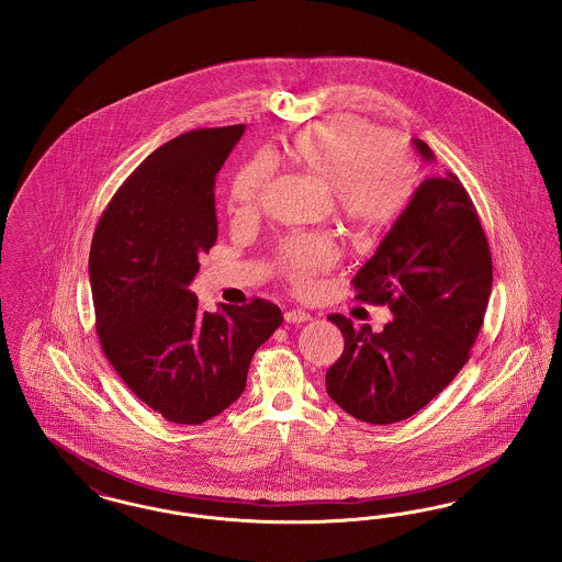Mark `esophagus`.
<instances>
[{
    "instance_id": "34e87169",
    "label": "esophagus",
    "mask_w": 562,
    "mask_h": 562,
    "mask_svg": "<svg viewBox=\"0 0 562 562\" xmlns=\"http://www.w3.org/2000/svg\"><path fill=\"white\" fill-rule=\"evenodd\" d=\"M284 321L289 324H303V322L312 321V316L303 310H291V312L284 314Z\"/></svg>"
}]
</instances>
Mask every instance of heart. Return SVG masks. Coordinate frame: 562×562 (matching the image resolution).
<instances>
[{
    "label": "heart",
    "mask_w": 562,
    "mask_h": 562,
    "mask_svg": "<svg viewBox=\"0 0 562 562\" xmlns=\"http://www.w3.org/2000/svg\"><path fill=\"white\" fill-rule=\"evenodd\" d=\"M289 156L333 191L335 211L360 229L392 223L415 189L411 154L360 120H339L294 134ZM273 175V161L259 156L244 164L232 186V211L257 213ZM280 271L296 291H310L316 276L337 261L335 244L324 236H296L280 246Z\"/></svg>",
    "instance_id": "heart-1"
}]
</instances>
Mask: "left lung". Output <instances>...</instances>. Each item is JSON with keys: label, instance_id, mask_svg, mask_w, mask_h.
Returning <instances> with one entry per match:
<instances>
[{"label": "left lung", "instance_id": "obj_1", "mask_svg": "<svg viewBox=\"0 0 562 562\" xmlns=\"http://www.w3.org/2000/svg\"><path fill=\"white\" fill-rule=\"evenodd\" d=\"M422 160L434 151L413 138ZM356 299L387 305L373 333L341 314L346 348L326 371V392L351 417L385 426L408 419L463 369L481 333L493 263L481 218L453 172L426 177L373 257L351 280Z\"/></svg>", "mask_w": 562, "mask_h": 562}]
</instances>
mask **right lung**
I'll list each match as a JSON object with an SVG mask.
<instances>
[{"instance_id": "obj_1", "label": "right lung", "mask_w": 562, "mask_h": 562, "mask_svg": "<svg viewBox=\"0 0 562 562\" xmlns=\"http://www.w3.org/2000/svg\"><path fill=\"white\" fill-rule=\"evenodd\" d=\"M244 124L181 134L115 191L90 246L97 333L111 367L164 419L198 426L240 398L282 324L266 299L200 312L189 291L216 241L214 179Z\"/></svg>"}]
</instances>
